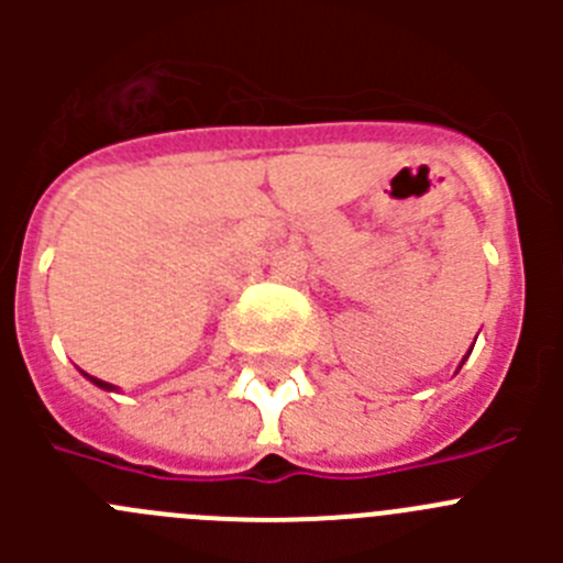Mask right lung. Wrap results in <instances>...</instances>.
<instances>
[{
  "mask_svg": "<svg viewBox=\"0 0 563 563\" xmlns=\"http://www.w3.org/2000/svg\"><path fill=\"white\" fill-rule=\"evenodd\" d=\"M89 380L96 383V386H101V389H114V386H109V383H103V380H98V377H89Z\"/></svg>",
  "mask_w": 563,
  "mask_h": 563,
  "instance_id": "obj_1",
  "label": "right lung"
}]
</instances>
